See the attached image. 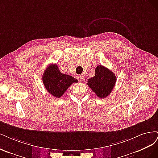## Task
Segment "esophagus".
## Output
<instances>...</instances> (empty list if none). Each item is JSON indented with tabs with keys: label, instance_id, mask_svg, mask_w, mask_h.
<instances>
[{
	"label": "esophagus",
	"instance_id": "1",
	"mask_svg": "<svg viewBox=\"0 0 158 158\" xmlns=\"http://www.w3.org/2000/svg\"><path fill=\"white\" fill-rule=\"evenodd\" d=\"M77 78L80 81V82H82V81H83V75H78Z\"/></svg>",
	"mask_w": 158,
	"mask_h": 158
}]
</instances>
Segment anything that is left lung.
<instances>
[{
    "mask_svg": "<svg viewBox=\"0 0 158 158\" xmlns=\"http://www.w3.org/2000/svg\"><path fill=\"white\" fill-rule=\"evenodd\" d=\"M94 72L95 75L89 79L86 83L98 97L106 98L112 92L116 83V76L114 72L101 65L96 67Z\"/></svg>",
    "mask_w": 158,
    "mask_h": 158,
    "instance_id": "8db88e82",
    "label": "left lung"
}]
</instances>
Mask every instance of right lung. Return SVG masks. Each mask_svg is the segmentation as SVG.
Wrapping results in <instances>:
<instances>
[{
  "label": "right lung",
  "instance_id": "obj_1",
  "mask_svg": "<svg viewBox=\"0 0 158 158\" xmlns=\"http://www.w3.org/2000/svg\"><path fill=\"white\" fill-rule=\"evenodd\" d=\"M43 82L48 92L56 98L63 95L69 86L78 81L69 75L60 72L56 64H51L44 70Z\"/></svg>",
  "mask_w": 158,
  "mask_h": 158
}]
</instances>
